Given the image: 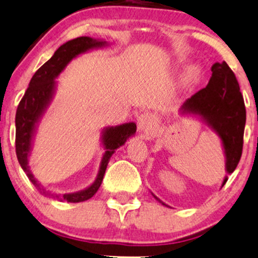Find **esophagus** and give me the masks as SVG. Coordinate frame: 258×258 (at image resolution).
Returning <instances> with one entry per match:
<instances>
[{
    "label": "esophagus",
    "mask_w": 258,
    "mask_h": 258,
    "mask_svg": "<svg viewBox=\"0 0 258 258\" xmlns=\"http://www.w3.org/2000/svg\"><path fill=\"white\" fill-rule=\"evenodd\" d=\"M137 123H138V128L140 132H148L152 128L153 123H155V118H153V115H151V114L144 113L142 115H139Z\"/></svg>",
    "instance_id": "1"
}]
</instances>
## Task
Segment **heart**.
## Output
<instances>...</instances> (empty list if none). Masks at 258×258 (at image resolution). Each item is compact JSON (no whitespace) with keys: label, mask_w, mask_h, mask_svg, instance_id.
Segmentation results:
<instances>
[{"label":"heart","mask_w":258,"mask_h":258,"mask_svg":"<svg viewBox=\"0 0 258 258\" xmlns=\"http://www.w3.org/2000/svg\"><path fill=\"white\" fill-rule=\"evenodd\" d=\"M201 74V67L199 64H193L188 68V70L185 71L183 81L184 82H190V81L197 80Z\"/></svg>","instance_id":"1"}]
</instances>
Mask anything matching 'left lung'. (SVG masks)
Wrapping results in <instances>:
<instances>
[{"label":"left lung","mask_w":258,"mask_h":258,"mask_svg":"<svg viewBox=\"0 0 258 258\" xmlns=\"http://www.w3.org/2000/svg\"><path fill=\"white\" fill-rule=\"evenodd\" d=\"M180 113L197 116L217 133L224 149L225 170L232 174L242 156L246 112L239 84L229 65L225 61L213 64L212 77L206 88L185 100ZM226 181L227 176H225L221 187ZM153 197L169 207L156 195Z\"/></svg>","instance_id":"8db88e82"}]
</instances>
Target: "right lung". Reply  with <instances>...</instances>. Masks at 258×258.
Segmentation results:
<instances>
[{
    "label": "right lung",
    "mask_w": 258,
    "mask_h": 258,
    "mask_svg": "<svg viewBox=\"0 0 258 258\" xmlns=\"http://www.w3.org/2000/svg\"><path fill=\"white\" fill-rule=\"evenodd\" d=\"M108 41L90 37H78L73 39V40L67 41L58 47L53 56L44 65H41L37 73L33 75L24 97L19 103L15 115L16 157H18L22 170L26 172L29 181L35 185V188L42 195H50L57 200L68 202H82L93 198L102 183L107 165H108L113 153L115 152L116 149L125 144L130 137L136 135L137 125L135 122H126L118 126L105 127L101 132V143H102L105 153L101 159L99 172H97L95 181L89 187L80 191H75V193L57 194L47 190L34 177L33 172L31 171V168L28 165L29 156H31L32 148H33L34 137L37 133L39 122H40L44 114L46 113L52 100H53L54 94H56V78L67 68V65L80 54L86 53L90 50H97V48L108 46Z\"/></svg>",
    "instance_id": "1"
}]
</instances>
